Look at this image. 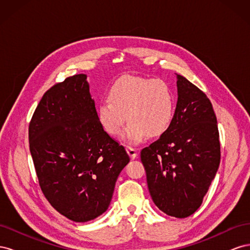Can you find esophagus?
<instances>
[{
  "mask_svg": "<svg viewBox=\"0 0 250 250\" xmlns=\"http://www.w3.org/2000/svg\"><path fill=\"white\" fill-rule=\"evenodd\" d=\"M126 151H127L128 155L130 156L131 160H134V158L138 156V151H137V149H134V148H132V147H126Z\"/></svg>",
  "mask_w": 250,
  "mask_h": 250,
  "instance_id": "esophagus-1",
  "label": "esophagus"
}]
</instances>
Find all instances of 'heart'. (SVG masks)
<instances>
[{"label": "heart", "mask_w": 250, "mask_h": 250, "mask_svg": "<svg viewBox=\"0 0 250 250\" xmlns=\"http://www.w3.org/2000/svg\"><path fill=\"white\" fill-rule=\"evenodd\" d=\"M174 108L175 98L167 82L125 75L110 86L108 99L98 105L97 115L103 129L113 137L129 121L124 140L139 144L148 135L156 138L167 131Z\"/></svg>", "instance_id": "heart-1"}]
</instances>
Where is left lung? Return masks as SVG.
<instances>
[{"label": "left lung", "instance_id": "obj_1", "mask_svg": "<svg viewBox=\"0 0 250 250\" xmlns=\"http://www.w3.org/2000/svg\"><path fill=\"white\" fill-rule=\"evenodd\" d=\"M169 129L141 151L148 188L165 214L186 218L201 206L220 164L217 118L207 95L177 75Z\"/></svg>", "mask_w": 250, "mask_h": 250}]
</instances>
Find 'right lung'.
<instances>
[{
  "label": "right lung",
  "mask_w": 250,
  "mask_h": 250,
  "mask_svg": "<svg viewBox=\"0 0 250 250\" xmlns=\"http://www.w3.org/2000/svg\"><path fill=\"white\" fill-rule=\"evenodd\" d=\"M29 145L44 197L75 222L108 208L119 174L130 161L100 125L84 74L43 94L29 124Z\"/></svg>",
  "instance_id": "obj_1"
}]
</instances>
